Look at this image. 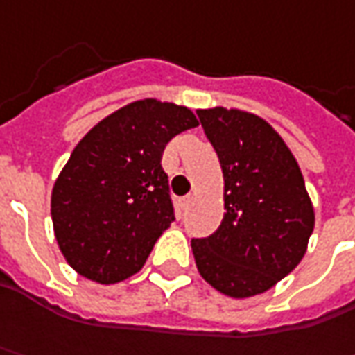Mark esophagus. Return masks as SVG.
<instances>
[{
  "label": "esophagus",
  "mask_w": 355,
  "mask_h": 355,
  "mask_svg": "<svg viewBox=\"0 0 355 355\" xmlns=\"http://www.w3.org/2000/svg\"><path fill=\"white\" fill-rule=\"evenodd\" d=\"M190 202H192V196H184V198H180V208H182V210H189Z\"/></svg>",
  "instance_id": "esophagus-1"
}]
</instances>
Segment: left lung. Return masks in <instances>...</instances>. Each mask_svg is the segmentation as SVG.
I'll list each match as a JSON object with an SVG mask.
<instances>
[{
  "instance_id": "8db88e82",
  "label": "left lung",
  "mask_w": 355,
  "mask_h": 355,
  "mask_svg": "<svg viewBox=\"0 0 355 355\" xmlns=\"http://www.w3.org/2000/svg\"><path fill=\"white\" fill-rule=\"evenodd\" d=\"M224 175V220L192 239L202 279L222 295L248 299L287 277L304 257L314 208L300 166L263 117L216 105L196 110Z\"/></svg>"
}]
</instances>
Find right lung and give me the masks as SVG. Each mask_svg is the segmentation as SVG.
I'll list each match as a JSON object with an SVG mask.
<instances>
[{
  "mask_svg": "<svg viewBox=\"0 0 355 355\" xmlns=\"http://www.w3.org/2000/svg\"><path fill=\"white\" fill-rule=\"evenodd\" d=\"M196 125L187 105L143 98L80 139L51 194L56 243L78 275L112 285L141 271L175 220L163 149Z\"/></svg>",
  "mask_w": 355,
  "mask_h": 355,
  "instance_id": "add662e5",
  "label": "right lung"
}]
</instances>
